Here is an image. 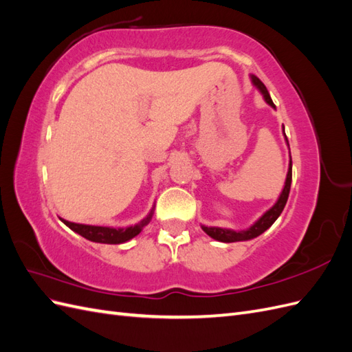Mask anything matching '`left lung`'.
<instances>
[{
  "label": "left lung",
  "instance_id": "left-lung-1",
  "mask_svg": "<svg viewBox=\"0 0 352 352\" xmlns=\"http://www.w3.org/2000/svg\"><path fill=\"white\" fill-rule=\"evenodd\" d=\"M251 82L255 88H257L260 91V94L263 95L264 101L267 102L270 107L276 109V105L273 104L272 98H270V94L267 91V88L264 87V83L257 78L254 76V74H251ZM283 135H285V127H283ZM285 140H286V144L287 146H289V142H287V138L285 135ZM291 182H292V158H289V167H287V175H286V179H285V186L282 189V192L278 198V201L274 202V206L264 212V214L254 223V225H251L248 229H243V230H233V229H226V228H217V226H204L201 225V229L204 230L207 235L212 239H216L219 242H239V241H250V239H254L260 236L263 232L267 230L273 223L278 220V217L280 216V212L283 211L285 206H286V201H287V197H289V190H291Z\"/></svg>",
  "mask_w": 352,
  "mask_h": 352
}]
</instances>
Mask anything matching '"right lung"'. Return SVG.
Listing matches in <instances>:
<instances>
[{
	"label": "right lung",
	"instance_id": "add662e5",
	"mask_svg": "<svg viewBox=\"0 0 352 352\" xmlns=\"http://www.w3.org/2000/svg\"><path fill=\"white\" fill-rule=\"evenodd\" d=\"M154 214V207L151 211L148 212L146 217H144L141 221H138L133 226H126V228H111V226H92V225H82V223H73L69 220L61 219L60 220L65 223L67 228H70L73 232L79 233L80 236L85 239L98 242V243H124L131 241L136 235H140L142 229L151 221Z\"/></svg>",
	"mask_w": 352,
	"mask_h": 352
}]
</instances>
